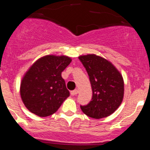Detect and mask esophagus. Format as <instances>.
<instances>
[{
    "label": "esophagus",
    "instance_id": "esophagus-1",
    "mask_svg": "<svg viewBox=\"0 0 150 150\" xmlns=\"http://www.w3.org/2000/svg\"><path fill=\"white\" fill-rule=\"evenodd\" d=\"M78 91L77 90H72V91L70 92V93H71V95L72 96H76L77 94H78Z\"/></svg>",
    "mask_w": 150,
    "mask_h": 150
}]
</instances>
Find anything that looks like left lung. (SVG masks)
I'll list each match as a JSON object with an SVG mask.
<instances>
[{
    "label": "left lung",
    "mask_w": 150,
    "mask_h": 150,
    "mask_svg": "<svg viewBox=\"0 0 150 150\" xmlns=\"http://www.w3.org/2000/svg\"><path fill=\"white\" fill-rule=\"evenodd\" d=\"M88 73L93 96L90 103L81 106L88 117H107L120 107L123 99L124 81L122 75L110 61L93 54L78 57Z\"/></svg>",
    "instance_id": "1"
}]
</instances>
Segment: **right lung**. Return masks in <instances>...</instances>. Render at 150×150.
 I'll return each mask as SVG.
<instances>
[{"label":"right lung","instance_id":"1","mask_svg":"<svg viewBox=\"0 0 150 150\" xmlns=\"http://www.w3.org/2000/svg\"><path fill=\"white\" fill-rule=\"evenodd\" d=\"M71 61L64 55H46L33 63L20 85L21 100L28 110L43 117L58 110L69 96L61 73Z\"/></svg>","mask_w":150,"mask_h":150}]
</instances>
